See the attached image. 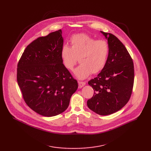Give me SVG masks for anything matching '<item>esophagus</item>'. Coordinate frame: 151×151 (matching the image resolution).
Segmentation results:
<instances>
[{
    "label": "esophagus",
    "instance_id": "1",
    "mask_svg": "<svg viewBox=\"0 0 151 151\" xmlns=\"http://www.w3.org/2000/svg\"><path fill=\"white\" fill-rule=\"evenodd\" d=\"M86 83L83 81H78V85H79V88H82L84 86H85Z\"/></svg>",
    "mask_w": 151,
    "mask_h": 151
}]
</instances>
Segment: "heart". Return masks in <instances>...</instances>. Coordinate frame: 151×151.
<instances>
[{"label": "heart", "mask_w": 151, "mask_h": 151, "mask_svg": "<svg viewBox=\"0 0 151 151\" xmlns=\"http://www.w3.org/2000/svg\"><path fill=\"white\" fill-rule=\"evenodd\" d=\"M71 46L63 45L60 51L62 64L68 70H73L79 62L81 64L75 73L79 79H84L92 74H96L106 64L109 46L105 40H96L88 34H79L70 38Z\"/></svg>", "instance_id": "1"}]
</instances>
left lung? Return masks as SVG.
<instances>
[{"label":"left lung","instance_id":"obj_1","mask_svg":"<svg viewBox=\"0 0 151 151\" xmlns=\"http://www.w3.org/2000/svg\"><path fill=\"white\" fill-rule=\"evenodd\" d=\"M109 46L105 68L97 76L88 81L94 90L87 101L90 109L106 116L117 112L129 101L134 83L133 62L125 46L115 35L101 31Z\"/></svg>","mask_w":151,"mask_h":151}]
</instances>
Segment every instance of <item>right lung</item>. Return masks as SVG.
I'll return each mask as SVG.
<instances>
[{"label":"right lung","instance_id":"add662e5","mask_svg":"<svg viewBox=\"0 0 151 151\" xmlns=\"http://www.w3.org/2000/svg\"><path fill=\"white\" fill-rule=\"evenodd\" d=\"M63 43L60 29L38 37L26 47L18 63L17 81L24 100L46 117L65 111L78 87L62 63Z\"/></svg>","mask_w":151,"mask_h":151}]
</instances>
